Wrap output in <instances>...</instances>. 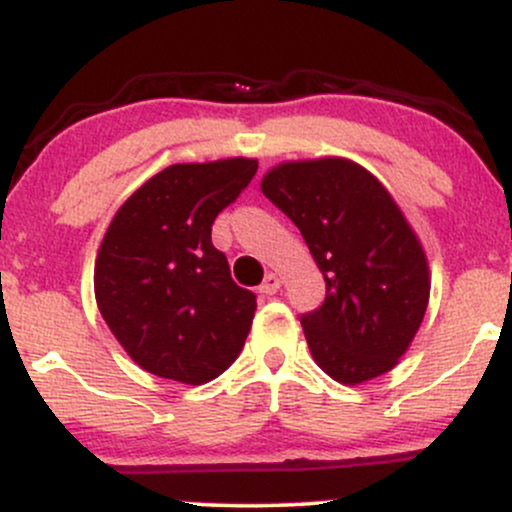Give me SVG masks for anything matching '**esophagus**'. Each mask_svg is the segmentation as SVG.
Segmentation results:
<instances>
[{"mask_svg":"<svg viewBox=\"0 0 512 512\" xmlns=\"http://www.w3.org/2000/svg\"><path fill=\"white\" fill-rule=\"evenodd\" d=\"M279 289H281V276L279 274L269 272L267 276H264V281H262V286H260V293H264V296H272V293H276Z\"/></svg>","mask_w":512,"mask_h":512,"instance_id":"1","label":"esophagus"}]
</instances>
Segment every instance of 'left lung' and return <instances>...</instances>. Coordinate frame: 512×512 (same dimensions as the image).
<instances>
[{"mask_svg": "<svg viewBox=\"0 0 512 512\" xmlns=\"http://www.w3.org/2000/svg\"><path fill=\"white\" fill-rule=\"evenodd\" d=\"M260 187L296 223L325 276V303L301 317L317 366L342 385L395 368L424 322L431 272L383 182L327 156L279 163Z\"/></svg>", "mask_w": 512, "mask_h": 512, "instance_id": "8db88e82", "label": "left lung"}]
</instances>
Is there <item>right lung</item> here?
<instances>
[{
    "mask_svg": "<svg viewBox=\"0 0 512 512\" xmlns=\"http://www.w3.org/2000/svg\"><path fill=\"white\" fill-rule=\"evenodd\" d=\"M257 173V158L175 163L113 216L98 248L93 291L103 320L146 373L202 385L236 361L255 293L231 279L211 223Z\"/></svg>",
    "mask_w": 512,
    "mask_h": 512,
    "instance_id": "1",
    "label": "right lung"
}]
</instances>
